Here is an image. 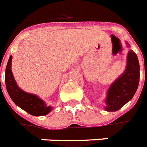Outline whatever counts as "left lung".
<instances>
[{"instance_id":"1","label":"left lung","mask_w":147,"mask_h":147,"mask_svg":"<svg viewBox=\"0 0 147 147\" xmlns=\"http://www.w3.org/2000/svg\"><path fill=\"white\" fill-rule=\"evenodd\" d=\"M126 46L130 47L128 42ZM140 82V64L133 50L127 54L125 71L111 84L105 99V110L116 112L130 101L136 93Z\"/></svg>"}]
</instances>
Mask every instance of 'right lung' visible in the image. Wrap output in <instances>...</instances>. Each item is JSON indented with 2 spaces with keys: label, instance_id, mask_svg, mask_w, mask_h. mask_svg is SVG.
<instances>
[{
  "label": "right lung",
  "instance_id": "right-lung-1",
  "mask_svg": "<svg viewBox=\"0 0 147 147\" xmlns=\"http://www.w3.org/2000/svg\"><path fill=\"white\" fill-rule=\"evenodd\" d=\"M12 56H10L5 70V84L7 91L15 105L32 116H41L49 114L52 107L46 103L35 94L28 93L20 88L11 71Z\"/></svg>",
  "mask_w": 147,
  "mask_h": 147
}]
</instances>
